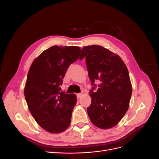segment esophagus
<instances>
[{
    "instance_id": "esophagus-1",
    "label": "esophagus",
    "mask_w": 159,
    "mask_h": 159,
    "mask_svg": "<svg viewBox=\"0 0 159 159\" xmlns=\"http://www.w3.org/2000/svg\"><path fill=\"white\" fill-rule=\"evenodd\" d=\"M76 95H77V98H80L81 95H82V93H77L76 94Z\"/></svg>"
}]
</instances>
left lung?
Here are the masks:
<instances>
[{"label": "left lung", "mask_w": 159, "mask_h": 159, "mask_svg": "<svg viewBox=\"0 0 159 159\" xmlns=\"http://www.w3.org/2000/svg\"><path fill=\"white\" fill-rule=\"evenodd\" d=\"M81 54L80 60L85 57L93 86L89 91L91 103L87 108L89 117L99 128L113 127L127 111L132 95L127 66L119 56L101 46H84Z\"/></svg>", "instance_id": "obj_1"}]
</instances>
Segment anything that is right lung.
Instances as JSON below:
<instances>
[{"label":"right lung","instance_id":"1","mask_svg":"<svg viewBox=\"0 0 159 159\" xmlns=\"http://www.w3.org/2000/svg\"><path fill=\"white\" fill-rule=\"evenodd\" d=\"M77 46H53L32 62L27 75L25 96L38 125L48 132L59 133L70 125L76 95L60 91L69 66L79 58Z\"/></svg>","mask_w":159,"mask_h":159}]
</instances>
